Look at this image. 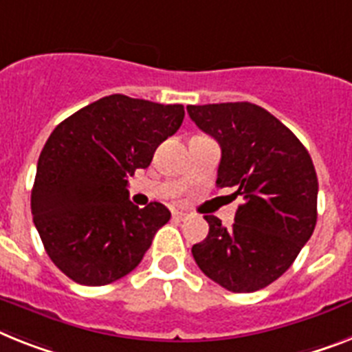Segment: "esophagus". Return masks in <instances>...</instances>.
Returning <instances> with one entry per match:
<instances>
[{"label": "esophagus", "instance_id": "esophagus-1", "mask_svg": "<svg viewBox=\"0 0 352 352\" xmlns=\"http://www.w3.org/2000/svg\"><path fill=\"white\" fill-rule=\"evenodd\" d=\"M185 217H187V214H185V212H173V219L174 221H183V219H185Z\"/></svg>", "mask_w": 352, "mask_h": 352}]
</instances>
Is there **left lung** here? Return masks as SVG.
I'll use <instances>...</instances> for the list:
<instances>
[{
  "mask_svg": "<svg viewBox=\"0 0 352 352\" xmlns=\"http://www.w3.org/2000/svg\"><path fill=\"white\" fill-rule=\"evenodd\" d=\"M187 113L221 147L216 185L243 197L230 228L205 216L208 235L192 246L194 261L228 292L263 289L292 266L315 230L311 156L283 122L252 102L187 106Z\"/></svg>",
  "mask_w": 352,
  "mask_h": 352,
  "instance_id": "obj_1",
  "label": "left lung"
}]
</instances>
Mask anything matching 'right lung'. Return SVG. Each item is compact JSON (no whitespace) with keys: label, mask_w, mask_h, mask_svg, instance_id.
I'll return each instance as SVG.
<instances>
[{"label":"right lung","mask_w":352,"mask_h":352,"mask_svg":"<svg viewBox=\"0 0 352 352\" xmlns=\"http://www.w3.org/2000/svg\"><path fill=\"white\" fill-rule=\"evenodd\" d=\"M182 104L109 95L52 131L32 188L34 225L46 254L72 280L111 284L140 264L169 208L129 201L127 178L182 126Z\"/></svg>","instance_id":"1"}]
</instances>
